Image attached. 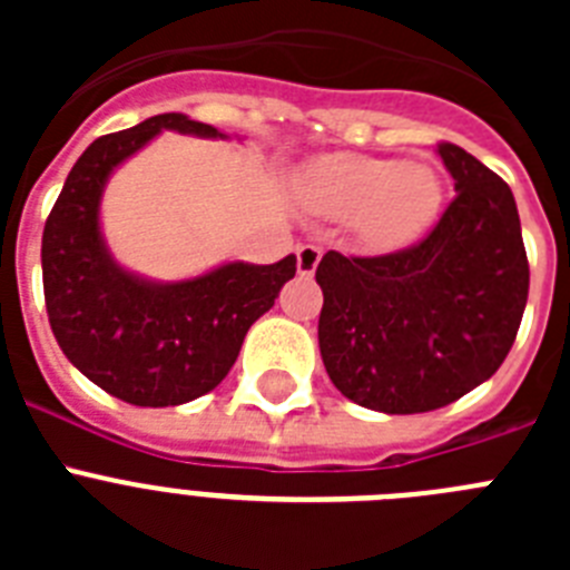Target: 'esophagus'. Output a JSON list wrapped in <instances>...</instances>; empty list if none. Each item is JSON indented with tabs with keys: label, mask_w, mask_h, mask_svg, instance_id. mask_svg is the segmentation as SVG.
I'll return each instance as SVG.
<instances>
[{
	"label": "esophagus",
	"mask_w": 570,
	"mask_h": 570,
	"mask_svg": "<svg viewBox=\"0 0 570 570\" xmlns=\"http://www.w3.org/2000/svg\"><path fill=\"white\" fill-rule=\"evenodd\" d=\"M320 259H322V250L316 248V245H299V248H296V271H299V276L314 274Z\"/></svg>",
	"instance_id": "34e87169"
}]
</instances>
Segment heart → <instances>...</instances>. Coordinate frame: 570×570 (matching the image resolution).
Masks as SVG:
<instances>
[{
  "label": "heart",
  "instance_id": "1",
  "mask_svg": "<svg viewBox=\"0 0 570 570\" xmlns=\"http://www.w3.org/2000/svg\"><path fill=\"white\" fill-rule=\"evenodd\" d=\"M302 196L322 216H354L356 234L367 248L396 250L420 239L436 223L445 185L425 163L331 154L311 165Z\"/></svg>",
  "mask_w": 570,
  "mask_h": 570
}]
</instances>
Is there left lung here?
Returning a JSON list of instances; mask_svg holds the SVG:
<instances>
[{
  "mask_svg": "<svg viewBox=\"0 0 570 570\" xmlns=\"http://www.w3.org/2000/svg\"><path fill=\"white\" fill-rule=\"evenodd\" d=\"M456 196L434 230L382 256L328 250L320 354L351 402L382 414L436 411L497 374L528 302L513 194L491 168L440 142Z\"/></svg>",
  "mask_w": 570,
  "mask_h": 570,
  "instance_id": "obj_1",
  "label": "left lung"
}]
</instances>
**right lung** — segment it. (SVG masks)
Returning a JSON list of instances; mask_svg holds the SVG:
<instances>
[{
  "label": "right lung",
  "mask_w": 570,
  "mask_h": 570,
  "mask_svg": "<svg viewBox=\"0 0 570 570\" xmlns=\"http://www.w3.org/2000/svg\"><path fill=\"white\" fill-rule=\"evenodd\" d=\"M223 136L185 114L150 116L99 136L70 168L42 234L50 331L94 385L139 407L183 405L228 376L248 328L294 279L296 256L274 265L228 262L185 282L139 279L110 259L99 199L110 170L159 130Z\"/></svg>",
  "instance_id": "add662e5"
}]
</instances>
